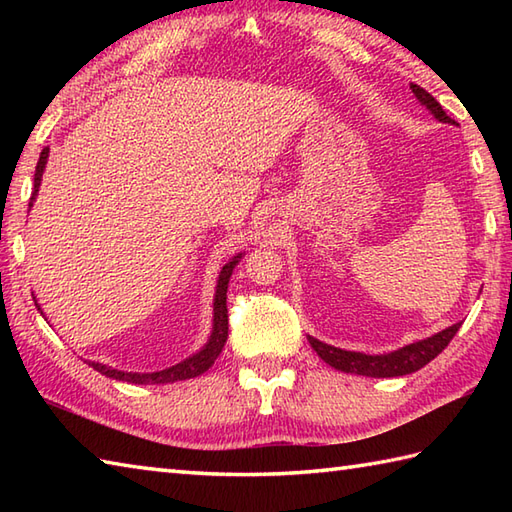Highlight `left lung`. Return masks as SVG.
Returning <instances> with one entry per match:
<instances>
[{"mask_svg":"<svg viewBox=\"0 0 512 512\" xmlns=\"http://www.w3.org/2000/svg\"><path fill=\"white\" fill-rule=\"evenodd\" d=\"M409 88L413 94H416V99L424 107H427V110L436 116L440 123L455 125L453 118L447 116V112L442 110V105L433 99L427 90H422L416 83H411ZM460 325L462 323H453L451 328L433 334V336H429V339L405 345L396 352L374 354V356L363 354V352H347V350H341V347H334V345L314 339V336H308V341L312 345V350L319 354V358H323V361L332 365L334 369H339V372L372 376V378H394V376H407L411 372H418L420 367L431 363L433 358H436L444 350V347L451 343L455 332L460 330Z\"/></svg>","mask_w":512,"mask_h":512,"instance_id":"1","label":"left lung"}]
</instances>
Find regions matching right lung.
Here are the masks:
<instances>
[{
    "label": "right lung",
    "mask_w": 512,
    "mask_h": 512,
    "mask_svg": "<svg viewBox=\"0 0 512 512\" xmlns=\"http://www.w3.org/2000/svg\"><path fill=\"white\" fill-rule=\"evenodd\" d=\"M48 154L50 149L46 147L41 151L39 162H37V169H35V191L30 195V206L35 202L37 193H39V184H41V176H43V169H46V162H48ZM239 259H242V253H237L231 262H228L222 270H220V277H217V286H215V299H213V330L209 341L202 347L198 354H193L189 358H184L182 363L178 365H171L167 369H160V372H147V374H140V372H121V369H114V367H107L103 363H90L96 372H101L107 378H114V380H123V383H134V385H165V383H176V380H187V378H195L204 374L206 369H209L215 358L220 356L222 347L228 339V310H226V290H228V279L233 275V268L239 264ZM35 306L37 310H41V306L35 299ZM43 314V312H41Z\"/></svg>",
    "instance_id": "right-lung-1"
}]
</instances>
